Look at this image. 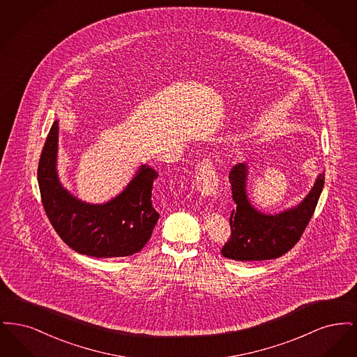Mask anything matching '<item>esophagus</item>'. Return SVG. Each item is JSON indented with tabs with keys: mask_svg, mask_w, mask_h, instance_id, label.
Listing matches in <instances>:
<instances>
[{
	"mask_svg": "<svg viewBox=\"0 0 357 357\" xmlns=\"http://www.w3.org/2000/svg\"><path fill=\"white\" fill-rule=\"evenodd\" d=\"M218 183H220V178L215 172L211 160L204 159L198 166V172L195 176V186L204 197H211L217 192Z\"/></svg>",
	"mask_w": 357,
	"mask_h": 357,
	"instance_id": "obj_1",
	"label": "esophagus"
}]
</instances>
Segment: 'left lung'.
Returning a JSON list of instances; mask_svg holds the SVG:
<instances>
[{"label": "left lung", "instance_id": "obj_1", "mask_svg": "<svg viewBox=\"0 0 357 357\" xmlns=\"http://www.w3.org/2000/svg\"><path fill=\"white\" fill-rule=\"evenodd\" d=\"M248 165L238 163L229 174L236 207L230 214L231 237L222 248L223 257L236 261H265L278 258L300 241L323 191L324 174L305 199L278 214H265L255 208L246 194Z\"/></svg>", "mask_w": 357, "mask_h": 357}]
</instances>
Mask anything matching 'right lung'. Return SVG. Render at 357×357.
Returning a JSON list of instances; mask_svg holds the SVG:
<instances>
[{
	"label": "right lung",
	"instance_id": "right-lung-1",
	"mask_svg": "<svg viewBox=\"0 0 357 357\" xmlns=\"http://www.w3.org/2000/svg\"><path fill=\"white\" fill-rule=\"evenodd\" d=\"M57 143L59 121L54 120L40 156L37 181L44 210L56 233L75 252L95 258L140 252L159 220L151 199L158 172L143 165L118 197L107 204H86L60 183Z\"/></svg>",
	"mask_w": 357,
	"mask_h": 357
}]
</instances>
